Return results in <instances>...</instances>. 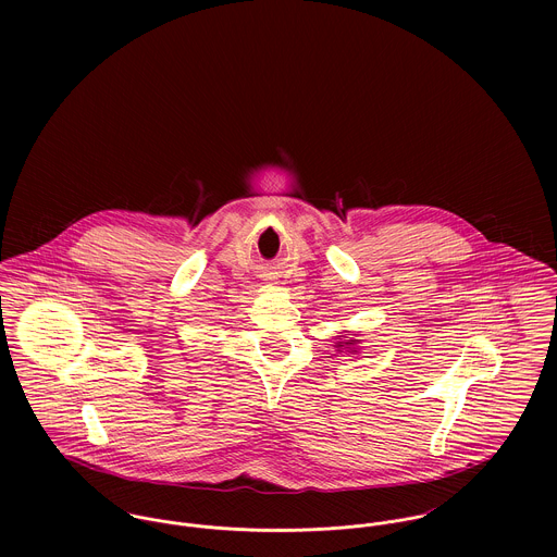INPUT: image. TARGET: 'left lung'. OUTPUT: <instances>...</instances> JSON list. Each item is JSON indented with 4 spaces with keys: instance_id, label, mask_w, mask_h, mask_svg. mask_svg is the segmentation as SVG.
<instances>
[{
    "instance_id": "obj_1",
    "label": "left lung",
    "mask_w": 557,
    "mask_h": 557,
    "mask_svg": "<svg viewBox=\"0 0 557 557\" xmlns=\"http://www.w3.org/2000/svg\"><path fill=\"white\" fill-rule=\"evenodd\" d=\"M343 338H345V341H338V343H336V347H338L336 351L345 349V351H349V354H356V351H358L356 345L360 343V338H356V334H354V336H343Z\"/></svg>"
}]
</instances>
